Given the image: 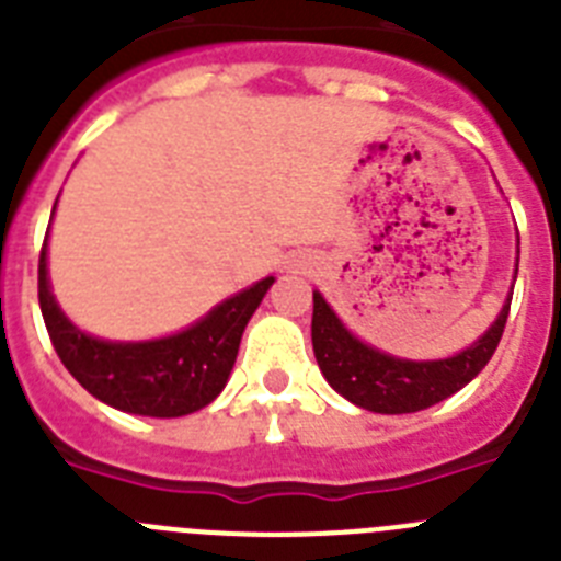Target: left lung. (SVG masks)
I'll return each instance as SVG.
<instances>
[{
    "instance_id": "obj_1",
    "label": "left lung",
    "mask_w": 561,
    "mask_h": 561,
    "mask_svg": "<svg viewBox=\"0 0 561 561\" xmlns=\"http://www.w3.org/2000/svg\"><path fill=\"white\" fill-rule=\"evenodd\" d=\"M516 267H519V248H516ZM516 279V276H514ZM514 294V285H511ZM511 294L503 310L491 321L474 344L460 353L435 362H409L398 355L364 344L358 335L344 328V321L333 313L324 296L313 290V353L321 375L339 396L355 407L378 412V415H407L435 407L455 396L480 369L491 362L496 344L503 339L508 321Z\"/></svg>"
}]
</instances>
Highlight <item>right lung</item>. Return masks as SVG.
I'll use <instances>...</instances> for the list:
<instances>
[{"instance_id":"add662e5","label":"right lung","mask_w":561,"mask_h":561,"mask_svg":"<svg viewBox=\"0 0 561 561\" xmlns=\"http://www.w3.org/2000/svg\"><path fill=\"white\" fill-rule=\"evenodd\" d=\"M271 285L274 276H265L174 335L106 341L78 330L58 308L47 276V240L38 256V305L61 364L90 396L112 409L146 417L192 415L220 396L237 362L245 324Z\"/></svg>"}]
</instances>
